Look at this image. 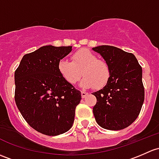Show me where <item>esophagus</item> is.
<instances>
[{"label":"esophagus","instance_id":"esophagus-1","mask_svg":"<svg viewBox=\"0 0 159 159\" xmlns=\"http://www.w3.org/2000/svg\"><path fill=\"white\" fill-rule=\"evenodd\" d=\"M81 98H85L88 95V93L85 92V91H81Z\"/></svg>","mask_w":159,"mask_h":159}]
</instances>
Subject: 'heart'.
I'll return each mask as SVG.
<instances>
[{
  "instance_id": "1",
  "label": "heart",
  "mask_w": 159,
  "mask_h": 159,
  "mask_svg": "<svg viewBox=\"0 0 159 159\" xmlns=\"http://www.w3.org/2000/svg\"><path fill=\"white\" fill-rule=\"evenodd\" d=\"M58 72L68 83L75 84L81 78V85L84 88H94L99 90L104 88L111 75L110 67L104 60L98 59V56L86 49L75 52L71 61L62 58L58 63Z\"/></svg>"
}]
</instances>
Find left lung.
Returning a JSON list of instances; mask_svg holds the SVG:
<instances>
[{"label": "left lung", "mask_w": 159, "mask_h": 159, "mask_svg": "<svg viewBox=\"0 0 159 159\" xmlns=\"http://www.w3.org/2000/svg\"><path fill=\"white\" fill-rule=\"evenodd\" d=\"M109 64L111 75L103 89L93 93L95 120L102 128L120 130L138 117L145 99L143 69L133 53L111 46L93 48Z\"/></svg>", "instance_id": "8db88e82"}]
</instances>
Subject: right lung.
Returning <instances> with one entry per match:
<instances>
[{"label":"right lung","instance_id":"1","mask_svg":"<svg viewBox=\"0 0 159 159\" xmlns=\"http://www.w3.org/2000/svg\"><path fill=\"white\" fill-rule=\"evenodd\" d=\"M72 46H45L23 56L14 73L16 107L28 124L39 133L58 136L75 120L81 91L61 77L58 61Z\"/></svg>","mask_w":159,"mask_h":159}]
</instances>
